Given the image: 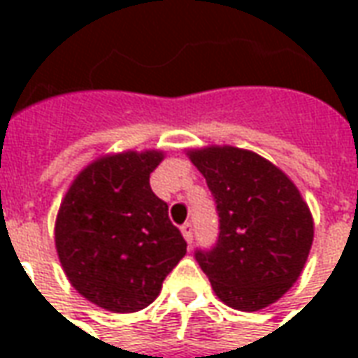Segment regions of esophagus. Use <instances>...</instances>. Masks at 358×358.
<instances>
[{
    "label": "esophagus",
    "mask_w": 358,
    "mask_h": 358,
    "mask_svg": "<svg viewBox=\"0 0 358 358\" xmlns=\"http://www.w3.org/2000/svg\"><path fill=\"white\" fill-rule=\"evenodd\" d=\"M182 236H184V240L192 245V241H194V226H192V222H186V224H182Z\"/></svg>",
    "instance_id": "1"
}]
</instances>
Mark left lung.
I'll return each instance as SVG.
<instances>
[{"mask_svg":"<svg viewBox=\"0 0 358 358\" xmlns=\"http://www.w3.org/2000/svg\"><path fill=\"white\" fill-rule=\"evenodd\" d=\"M187 157L207 180L220 218L217 245L195 253L218 299L245 313L276 303L301 276L315 238L297 186L248 149L207 145Z\"/></svg>","mask_w":358,"mask_h":358,"instance_id":"8db88e82","label":"left lung"}]
</instances>
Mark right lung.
I'll list each match as a JSON object with an SVG mask.
<instances>
[{"label":"right lung","mask_w":358,"mask_h":358,"mask_svg":"<svg viewBox=\"0 0 358 358\" xmlns=\"http://www.w3.org/2000/svg\"><path fill=\"white\" fill-rule=\"evenodd\" d=\"M163 151H122L90 163L66 189L55 220V248L69 282L110 313L151 305L186 255L169 205L149 186Z\"/></svg>","instance_id":"right-lung-1"}]
</instances>
